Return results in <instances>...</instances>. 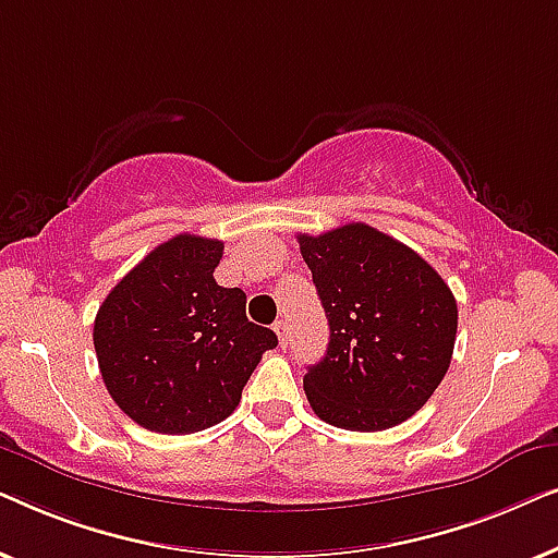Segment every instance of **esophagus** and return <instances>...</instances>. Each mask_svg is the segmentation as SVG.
<instances>
[{
	"mask_svg": "<svg viewBox=\"0 0 558 558\" xmlns=\"http://www.w3.org/2000/svg\"><path fill=\"white\" fill-rule=\"evenodd\" d=\"M274 332H277L279 345L287 348V342H289V327H287L284 319H277V323H274Z\"/></svg>",
	"mask_w": 558,
	"mask_h": 558,
	"instance_id": "obj_1",
	"label": "esophagus"
}]
</instances>
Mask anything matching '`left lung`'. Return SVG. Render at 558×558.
I'll return each mask as SVG.
<instances>
[{
    "label": "left lung",
    "mask_w": 558,
    "mask_h": 558,
    "mask_svg": "<svg viewBox=\"0 0 558 558\" xmlns=\"http://www.w3.org/2000/svg\"><path fill=\"white\" fill-rule=\"evenodd\" d=\"M296 241L330 325L325 357L304 376L312 411L350 432L407 422L452 361V289L407 243L365 223Z\"/></svg>",
    "instance_id": "8db88e82"
}]
</instances>
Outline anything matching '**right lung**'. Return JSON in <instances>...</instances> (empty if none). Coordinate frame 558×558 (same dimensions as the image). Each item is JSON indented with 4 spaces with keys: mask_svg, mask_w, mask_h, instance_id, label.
I'll return each mask as SVG.
<instances>
[{
    "mask_svg": "<svg viewBox=\"0 0 558 558\" xmlns=\"http://www.w3.org/2000/svg\"><path fill=\"white\" fill-rule=\"evenodd\" d=\"M223 241L180 233L149 251L111 289L94 323L106 391L149 432L193 434L223 422L266 350L246 294L218 287Z\"/></svg>",
    "mask_w": 558,
    "mask_h": 558,
    "instance_id": "add662e5",
    "label": "right lung"
}]
</instances>
